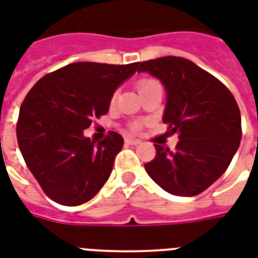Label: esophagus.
<instances>
[{
    "label": "esophagus",
    "instance_id": "1",
    "mask_svg": "<svg viewBox=\"0 0 258 258\" xmlns=\"http://www.w3.org/2000/svg\"><path fill=\"white\" fill-rule=\"evenodd\" d=\"M124 142H125L127 145H138V144H140V140H135V138H130V137H127V138L124 140Z\"/></svg>",
    "mask_w": 258,
    "mask_h": 258
}]
</instances>
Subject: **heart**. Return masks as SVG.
<instances>
[{
    "instance_id": "1",
    "label": "heart",
    "mask_w": 258,
    "mask_h": 258,
    "mask_svg": "<svg viewBox=\"0 0 258 258\" xmlns=\"http://www.w3.org/2000/svg\"><path fill=\"white\" fill-rule=\"evenodd\" d=\"M155 83H157L156 80H152V79H145V80H140L138 81V84H137V88H138V91H144L145 88H148L149 85L155 84ZM142 127V123H140V121H135V123H133L131 125H130V128L133 130V131H138V130Z\"/></svg>"
}]
</instances>
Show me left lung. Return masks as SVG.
<instances>
[{
    "instance_id": "obj_1",
    "label": "left lung",
    "mask_w": 258,
    "mask_h": 258,
    "mask_svg": "<svg viewBox=\"0 0 258 258\" xmlns=\"http://www.w3.org/2000/svg\"><path fill=\"white\" fill-rule=\"evenodd\" d=\"M138 72L160 80L167 92L163 123L178 134L174 151L155 144L156 156L145 170L175 196L202 194L227 170L242 138L235 98L221 81L185 58L163 56L138 62Z\"/></svg>"
}]
</instances>
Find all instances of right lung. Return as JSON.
Here are the masks:
<instances>
[{"label": "right lung", "instance_id": "right-lung-1", "mask_svg": "<svg viewBox=\"0 0 258 258\" xmlns=\"http://www.w3.org/2000/svg\"><path fill=\"white\" fill-rule=\"evenodd\" d=\"M137 69L138 62H76L45 74L29 91L16 137L27 167L49 199L83 205L105 185L123 137L109 131L95 144L83 131L106 114L116 88Z\"/></svg>", "mask_w": 258, "mask_h": 258}]
</instances>
